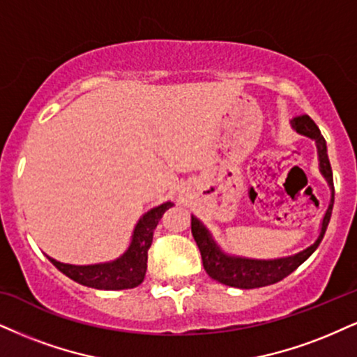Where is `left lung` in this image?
Instances as JSON below:
<instances>
[{
    "mask_svg": "<svg viewBox=\"0 0 357 357\" xmlns=\"http://www.w3.org/2000/svg\"><path fill=\"white\" fill-rule=\"evenodd\" d=\"M293 127L300 134L306 135V137L314 139L316 145H318V153H319V167L323 175L331 185L333 197L331 204L328 206V212L323 218V227H321V233L316 240L314 245H311L310 248L303 250L301 253L293 255L288 258H280V259H270V261H261V259H246V258H231L223 255L218 250V246L215 245V241L210 238L208 231L205 230V227L192 217V235L199 246L200 255H202V263L206 275L210 278L218 281V283L233 286V288H241V289H252V288H261V286H268L273 283H278L283 278L296 270L303 261H306L307 258L313 255V252L318 248L321 240H323L326 228L329 225V220H331L333 213V204H334V185H333V170L331 164H329L328 158V149H326V140L318 129V126L314 124V121L306 114L303 116H296L293 119Z\"/></svg>",
    "mask_w": 357,
    "mask_h": 357,
    "instance_id": "1",
    "label": "left lung"
}]
</instances>
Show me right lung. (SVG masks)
<instances>
[{"label":"right lung","mask_w":357,"mask_h":357,"mask_svg":"<svg viewBox=\"0 0 357 357\" xmlns=\"http://www.w3.org/2000/svg\"><path fill=\"white\" fill-rule=\"evenodd\" d=\"M174 204L167 202L160 206H155L139 220L137 227L132 236L129 250L121 258L112 263L89 266H74L51 259L61 273L77 281V283L89 286L96 289H130L139 286L144 281L145 270H147V252L152 245L153 230H155L158 220L162 218L165 210H169Z\"/></svg>","instance_id":"right-lung-1"}]
</instances>
